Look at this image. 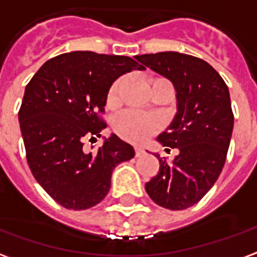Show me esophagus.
<instances>
[{
    "label": "esophagus",
    "instance_id": "34e87169",
    "mask_svg": "<svg viewBox=\"0 0 257 257\" xmlns=\"http://www.w3.org/2000/svg\"><path fill=\"white\" fill-rule=\"evenodd\" d=\"M145 153L146 150L143 147H140V146H136V147H135V154H136V157H142Z\"/></svg>",
    "mask_w": 257,
    "mask_h": 257
}]
</instances>
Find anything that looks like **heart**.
Returning <instances> with one entry per match:
<instances>
[{"label": "heart", "instance_id": "1", "mask_svg": "<svg viewBox=\"0 0 257 257\" xmlns=\"http://www.w3.org/2000/svg\"><path fill=\"white\" fill-rule=\"evenodd\" d=\"M122 81L118 79L111 85L107 95V104L114 107L118 104L119 88ZM162 126L161 119L156 115L143 114L139 111H123L115 117L112 128L121 139L131 143H145L150 136L157 134Z\"/></svg>", "mask_w": 257, "mask_h": 257}]
</instances>
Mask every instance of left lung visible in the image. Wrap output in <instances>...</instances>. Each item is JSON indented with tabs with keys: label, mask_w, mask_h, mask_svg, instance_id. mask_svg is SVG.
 <instances>
[{
	"label": "left lung",
	"mask_w": 257,
	"mask_h": 257,
	"mask_svg": "<svg viewBox=\"0 0 257 257\" xmlns=\"http://www.w3.org/2000/svg\"><path fill=\"white\" fill-rule=\"evenodd\" d=\"M136 59L172 81L178 99V112L158 142L179 154L172 162L157 156L160 169L146 191L162 208L186 209L212 189L224 167L234 126L230 92L215 68L191 55L158 52Z\"/></svg>",
	"instance_id": "1"
}]
</instances>
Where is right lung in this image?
<instances>
[{"label":"right lung","mask_w":257,"mask_h":257,"mask_svg":"<svg viewBox=\"0 0 257 257\" xmlns=\"http://www.w3.org/2000/svg\"><path fill=\"white\" fill-rule=\"evenodd\" d=\"M136 60L119 55L75 51L49 59L27 84L19 110L26 158L33 176L58 204L84 210L104 198L118 164L135 157L134 147L112 134L95 153L84 140H96L107 123V93Z\"/></svg>","instance_id":"1"}]
</instances>
